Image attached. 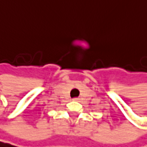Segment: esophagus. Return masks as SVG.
Listing matches in <instances>:
<instances>
[{
  "instance_id": "esophagus-1",
  "label": "esophagus",
  "mask_w": 147,
  "mask_h": 147,
  "mask_svg": "<svg viewBox=\"0 0 147 147\" xmlns=\"http://www.w3.org/2000/svg\"><path fill=\"white\" fill-rule=\"evenodd\" d=\"M73 100H74V101H78L79 98H73Z\"/></svg>"
}]
</instances>
